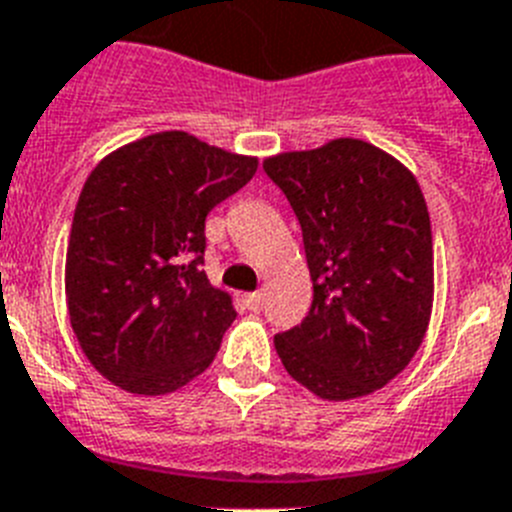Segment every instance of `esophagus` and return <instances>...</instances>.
I'll list each match as a JSON object with an SVG mask.
<instances>
[{
	"label": "esophagus",
	"instance_id": "esophagus-1",
	"mask_svg": "<svg viewBox=\"0 0 512 512\" xmlns=\"http://www.w3.org/2000/svg\"><path fill=\"white\" fill-rule=\"evenodd\" d=\"M244 304H247V309H252V312H260V307H263V291H252V294L244 296Z\"/></svg>",
	"mask_w": 512,
	"mask_h": 512
}]
</instances>
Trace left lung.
<instances>
[{
	"label": "left lung",
	"mask_w": 512,
	"mask_h": 512,
	"mask_svg": "<svg viewBox=\"0 0 512 512\" xmlns=\"http://www.w3.org/2000/svg\"><path fill=\"white\" fill-rule=\"evenodd\" d=\"M302 226L312 309L273 338L283 367L325 401H354L409 367L435 302L432 226L416 176L356 137L263 161Z\"/></svg>",
	"instance_id": "8db88e82"
}]
</instances>
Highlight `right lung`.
I'll list each match as a JSON object with an SVG mask.
<instances>
[{
    "label": "right lung",
    "mask_w": 512,
    "mask_h": 512,
    "mask_svg": "<svg viewBox=\"0 0 512 512\" xmlns=\"http://www.w3.org/2000/svg\"><path fill=\"white\" fill-rule=\"evenodd\" d=\"M257 158L182 130L111 150L72 218L64 294L77 343L114 385L166 395L203 375L236 317L203 265L205 216L255 176Z\"/></svg>",
    "instance_id": "1"
}]
</instances>
